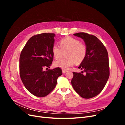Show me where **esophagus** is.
<instances>
[{
	"instance_id": "1",
	"label": "esophagus",
	"mask_w": 125,
	"mask_h": 125,
	"mask_svg": "<svg viewBox=\"0 0 125 125\" xmlns=\"http://www.w3.org/2000/svg\"><path fill=\"white\" fill-rule=\"evenodd\" d=\"M62 73H67V70H64V69H62Z\"/></svg>"
}]
</instances>
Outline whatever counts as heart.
<instances>
[{"mask_svg": "<svg viewBox=\"0 0 125 125\" xmlns=\"http://www.w3.org/2000/svg\"><path fill=\"white\" fill-rule=\"evenodd\" d=\"M60 47L54 45L52 52L54 57L58 59L62 57L63 52L65 53L66 58L60 59L54 62V66L62 69H68L74 62L81 63L84 60L87 54V47L79 40L70 36L66 37L59 42Z\"/></svg>", "mask_w": 125, "mask_h": 125, "instance_id": "heart-1", "label": "heart"}]
</instances>
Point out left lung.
<instances>
[{
  "mask_svg": "<svg viewBox=\"0 0 125 125\" xmlns=\"http://www.w3.org/2000/svg\"><path fill=\"white\" fill-rule=\"evenodd\" d=\"M73 35L83 40L87 47V54L78 67L83 71L81 73L73 72L71 84L80 96L90 99L101 93L108 79V52L103 44L95 36L83 32ZM83 72L84 74H83Z\"/></svg>",
  "mask_w": 125,
  "mask_h": 125,
  "instance_id": "1",
  "label": "left lung"
}]
</instances>
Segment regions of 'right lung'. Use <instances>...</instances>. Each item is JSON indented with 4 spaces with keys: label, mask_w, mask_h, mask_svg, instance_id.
<instances>
[{
    "label": "right lung",
    "mask_w": 125,
    "mask_h": 125,
    "mask_svg": "<svg viewBox=\"0 0 125 125\" xmlns=\"http://www.w3.org/2000/svg\"><path fill=\"white\" fill-rule=\"evenodd\" d=\"M54 33H44L34 35L21 51L20 75L29 91L37 97H44L54 89L58 78L62 73L60 68L44 71L50 68L53 60L52 49Z\"/></svg>",
    "instance_id": "1"
}]
</instances>
